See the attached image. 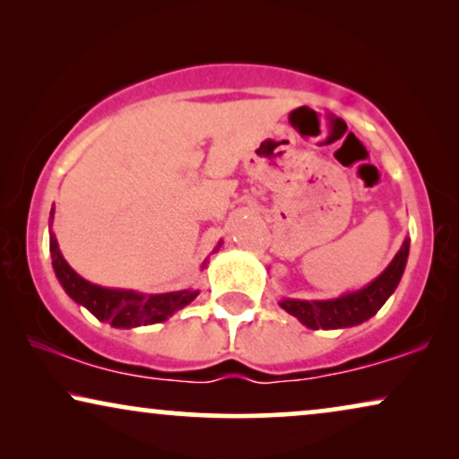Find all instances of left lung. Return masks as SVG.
Wrapping results in <instances>:
<instances>
[{
    "label": "left lung",
    "mask_w": 459,
    "mask_h": 459,
    "mask_svg": "<svg viewBox=\"0 0 459 459\" xmlns=\"http://www.w3.org/2000/svg\"><path fill=\"white\" fill-rule=\"evenodd\" d=\"M407 255H410V238H405L399 253L388 263L385 272L374 281H369L368 286L359 288V290L324 300L281 299L280 307L311 330L353 328V325H359L368 322L369 317H374L388 297L397 290L401 275L405 272Z\"/></svg>",
    "instance_id": "8db88e82"
}]
</instances>
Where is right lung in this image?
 I'll use <instances>...</instances> for the list:
<instances>
[{"instance_id": "1", "label": "right lung", "mask_w": 459, "mask_h": 459, "mask_svg": "<svg viewBox=\"0 0 459 459\" xmlns=\"http://www.w3.org/2000/svg\"><path fill=\"white\" fill-rule=\"evenodd\" d=\"M54 206L49 212V228H52ZM221 242L217 244L219 250ZM49 253H52V267L60 286L77 305H83L100 322H108L112 328H137L165 322L175 311L184 309L198 297V290H178L162 294H143L125 288H106L87 281L68 265L58 248L54 231L49 230ZM204 267V265H203Z\"/></svg>"}]
</instances>
